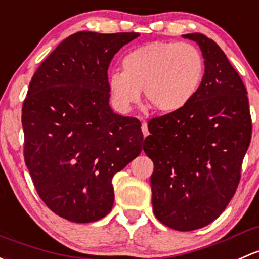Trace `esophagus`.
Here are the masks:
<instances>
[{"instance_id": "obj_1", "label": "esophagus", "mask_w": 259, "mask_h": 259, "mask_svg": "<svg viewBox=\"0 0 259 259\" xmlns=\"http://www.w3.org/2000/svg\"><path fill=\"white\" fill-rule=\"evenodd\" d=\"M141 130H143V134H144V137H146V135H149L148 124H146L145 121H143V124H141Z\"/></svg>"}]
</instances>
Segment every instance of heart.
<instances>
[{"label": "heart", "mask_w": 259, "mask_h": 259, "mask_svg": "<svg viewBox=\"0 0 259 259\" xmlns=\"http://www.w3.org/2000/svg\"><path fill=\"white\" fill-rule=\"evenodd\" d=\"M124 70H111L108 88L114 105L127 113L140 100L157 113L172 114L189 104L202 83L205 63L190 43L155 40L130 51L122 59Z\"/></svg>", "instance_id": "1"}]
</instances>
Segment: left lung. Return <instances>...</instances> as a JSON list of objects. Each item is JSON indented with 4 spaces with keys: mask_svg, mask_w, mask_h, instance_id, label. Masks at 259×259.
<instances>
[{
    "mask_svg": "<svg viewBox=\"0 0 259 259\" xmlns=\"http://www.w3.org/2000/svg\"><path fill=\"white\" fill-rule=\"evenodd\" d=\"M182 37L202 52V83L184 109L150 120L144 151L154 162L156 219L194 231L214 221L235 195L252 121L246 87L219 45L201 33Z\"/></svg>",
    "mask_w": 259,
    "mask_h": 259,
    "instance_id": "obj_1",
    "label": "left lung"
}]
</instances>
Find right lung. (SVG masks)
<instances>
[{
  "instance_id": "obj_1",
  "label": "right lung",
  "mask_w": 259,
  "mask_h": 259,
  "mask_svg": "<svg viewBox=\"0 0 259 259\" xmlns=\"http://www.w3.org/2000/svg\"><path fill=\"white\" fill-rule=\"evenodd\" d=\"M135 32L80 31L36 70L22 108L24 161L43 202L75 223L94 222L114 203L111 180L143 150L138 119L109 104L108 68Z\"/></svg>"
}]
</instances>
